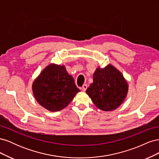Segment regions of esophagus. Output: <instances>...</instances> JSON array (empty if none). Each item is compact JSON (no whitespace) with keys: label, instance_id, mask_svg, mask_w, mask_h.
<instances>
[{"label":"esophagus","instance_id":"esophagus-1","mask_svg":"<svg viewBox=\"0 0 159 159\" xmlns=\"http://www.w3.org/2000/svg\"><path fill=\"white\" fill-rule=\"evenodd\" d=\"M87 88H88V85H87V84H84L83 85H82V90L84 91H86V89H87Z\"/></svg>","mask_w":159,"mask_h":159}]
</instances>
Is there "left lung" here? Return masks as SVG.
<instances>
[{"mask_svg": "<svg viewBox=\"0 0 159 159\" xmlns=\"http://www.w3.org/2000/svg\"><path fill=\"white\" fill-rule=\"evenodd\" d=\"M93 80L86 93L96 107L109 111L121 105L128 92V84L117 69L111 64L104 68H98Z\"/></svg>", "mask_w": 159, "mask_h": 159, "instance_id": "obj_1", "label": "left lung"}]
</instances>
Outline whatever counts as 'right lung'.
I'll list each match as a JSON object with an SVG mask.
<instances>
[{
  "label": "right lung",
  "mask_w": 159,
  "mask_h": 159,
  "mask_svg": "<svg viewBox=\"0 0 159 159\" xmlns=\"http://www.w3.org/2000/svg\"><path fill=\"white\" fill-rule=\"evenodd\" d=\"M35 99L50 111L63 109L80 90L64 66L52 64L45 68L32 84Z\"/></svg>",
  "instance_id": "add662e5"
}]
</instances>
